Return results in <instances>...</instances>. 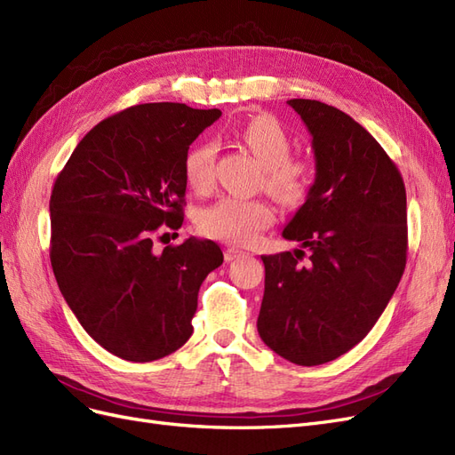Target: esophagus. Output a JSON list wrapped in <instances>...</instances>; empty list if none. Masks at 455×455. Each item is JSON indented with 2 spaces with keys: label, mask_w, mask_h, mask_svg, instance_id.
Masks as SVG:
<instances>
[{
  "label": "esophagus",
  "mask_w": 455,
  "mask_h": 455,
  "mask_svg": "<svg viewBox=\"0 0 455 455\" xmlns=\"http://www.w3.org/2000/svg\"><path fill=\"white\" fill-rule=\"evenodd\" d=\"M245 251H242V249H236V247H227L225 249V260L230 262V260H236L240 257H243Z\"/></svg>",
  "instance_id": "obj_1"
}]
</instances>
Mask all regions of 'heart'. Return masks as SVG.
Wrapping results in <instances>:
<instances>
[{
  "label": "heart",
  "instance_id": "heart-1",
  "mask_svg": "<svg viewBox=\"0 0 455 455\" xmlns=\"http://www.w3.org/2000/svg\"><path fill=\"white\" fill-rule=\"evenodd\" d=\"M238 138L260 163V185L285 206L300 204L312 187V168L300 158L289 156L291 141L283 126L270 115L247 121ZM215 143L202 140L185 155L183 175L196 193H206L215 180ZM274 223V212L265 200L223 196L198 213V228L210 238L245 245Z\"/></svg>",
  "mask_w": 455,
  "mask_h": 455
}]
</instances>
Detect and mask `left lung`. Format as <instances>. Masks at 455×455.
Wrapping results in <instances>:
<instances>
[{
    "instance_id": "left-lung-1",
    "label": "left lung",
    "mask_w": 455,
    "mask_h": 455,
    "mask_svg": "<svg viewBox=\"0 0 455 455\" xmlns=\"http://www.w3.org/2000/svg\"><path fill=\"white\" fill-rule=\"evenodd\" d=\"M312 134L315 180L283 228L300 249L262 255L257 329L283 359L314 366L359 344L406 267V190L369 132L317 100H289ZM308 259L303 260V249Z\"/></svg>"
}]
</instances>
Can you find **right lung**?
I'll return each mask as SVG.
<instances>
[{
    "instance_id": "1",
    "label": "right lung",
    "mask_w": 455,
    "mask_h": 455,
    "mask_svg": "<svg viewBox=\"0 0 455 455\" xmlns=\"http://www.w3.org/2000/svg\"><path fill=\"white\" fill-rule=\"evenodd\" d=\"M219 116L173 101L132 106L96 124L54 181V277L83 329L116 357L149 363L180 349L202 282L223 265L212 240L153 249L156 230L183 225V160Z\"/></svg>"
}]
</instances>
